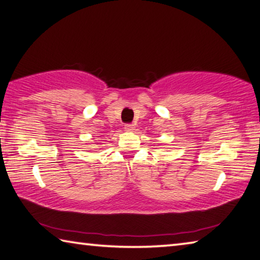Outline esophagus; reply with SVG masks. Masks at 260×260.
<instances>
[{
  "label": "esophagus",
  "instance_id": "obj_1",
  "mask_svg": "<svg viewBox=\"0 0 260 260\" xmlns=\"http://www.w3.org/2000/svg\"><path fill=\"white\" fill-rule=\"evenodd\" d=\"M124 130L125 131H134L135 130V126H134V124H125L124 125Z\"/></svg>",
  "mask_w": 260,
  "mask_h": 260
}]
</instances>
